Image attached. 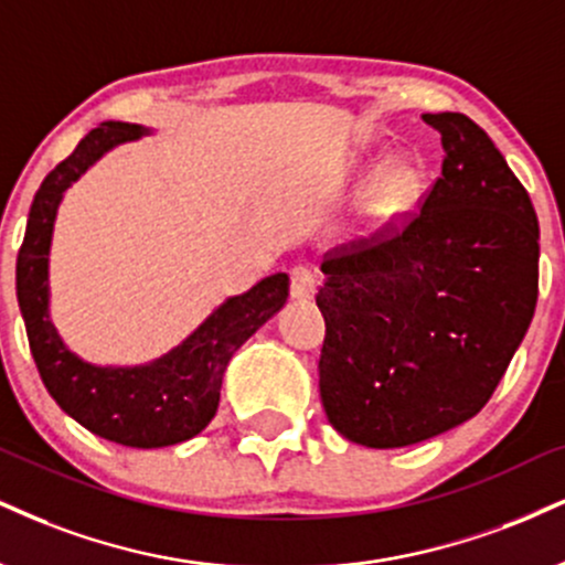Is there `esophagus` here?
<instances>
[{"instance_id": "obj_1", "label": "esophagus", "mask_w": 565, "mask_h": 565, "mask_svg": "<svg viewBox=\"0 0 565 565\" xmlns=\"http://www.w3.org/2000/svg\"><path fill=\"white\" fill-rule=\"evenodd\" d=\"M289 291L295 300H310L316 295V278L305 265H295L289 270Z\"/></svg>"}]
</instances>
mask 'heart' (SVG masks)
<instances>
[{
    "label": "heart",
    "mask_w": 565,
    "mask_h": 565,
    "mask_svg": "<svg viewBox=\"0 0 565 565\" xmlns=\"http://www.w3.org/2000/svg\"><path fill=\"white\" fill-rule=\"evenodd\" d=\"M420 183H424V175L413 162H397L371 186L369 213L379 221H394L416 205Z\"/></svg>",
    "instance_id": "heart-1"
}]
</instances>
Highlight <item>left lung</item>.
Wrapping results in <instances>:
<instances>
[{"mask_svg": "<svg viewBox=\"0 0 565 565\" xmlns=\"http://www.w3.org/2000/svg\"><path fill=\"white\" fill-rule=\"evenodd\" d=\"M441 175L405 221L323 255L316 302L329 424L358 445H416L473 418L532 323L540 226L484 128L426 113Z\"/></svg>", "mask_w": 565, "mask_h": 565, "instance_id": "obj_1", "label": "left lung"}]
</instances>
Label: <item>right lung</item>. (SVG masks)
I'll list each match as a JSON object with an SVG mask.
<instances>
[{
    "instance_id": "add662e5",
    "label": "right lung",
    "mask_w": 565,
    "mask_h": 565,
    "mask_svg": "<svg viewBox=\"0 0 565 565\" xmlns=\"http://www.w3.org/2000/svg\"><path fill=\"white\" fill-rule=\"evenodd\" d=\"M147 134L141 126L107 120L92 128L73 154L39 186L18 253V302L39 376L84 429L124 447L179 445L213 420L231 355L284 308L289 276L274 274L239 297H228L179 348L147 365L110 369L73 355L50 321V244L60 200L107 149Z\"/></svg>"
}]
</instances>
